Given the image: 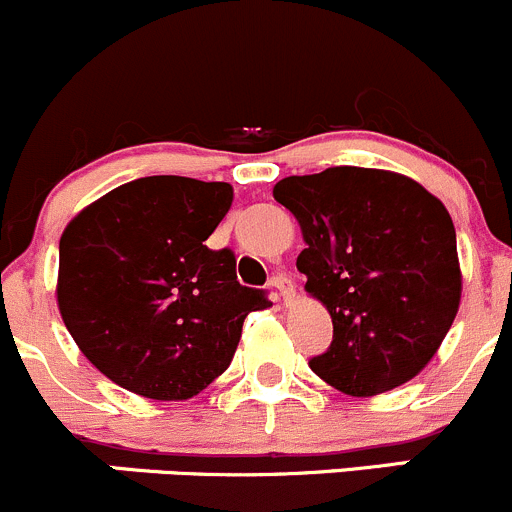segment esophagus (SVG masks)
<instances>
[{
    "label": "esophagus",
    "instance_id": "1",
    "mask_svg": "<svg viewBox=\"0 0 512 512\" xmlns=\"http://www.w3.org/2000/svg\"><path fill=\"white\" fill-rule=\"evenodd\" d=\"M270 285L275 287L277 295H280L282 302H290L292 297H295V282H292V277L287 275H275L270 280Z\"/></svg>",
    "mask_w": 512,
    "mask_h": 512
}]
</instances>
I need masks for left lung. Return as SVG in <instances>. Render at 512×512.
Listing matches in <instances>:
<instances>
[{
    "instance_id": "8db88e82",
    "label": "left lung",
    "mask_w": 512,
    "mask_h": 512,
    "mask_svg": "<svg viewBox=\"0 0 512 512\" xmlns=\"http://www.w3.org/2000/svg\"><path fill=\"white\" fill-rule=\"evenodd\" d=\"M297 217V270L327 307L332 342L315 375L370 398L413 380L438 352L460 305V265L448 210L395 172L327 167L272 190Z\"/></svg>"
}]
</instances>
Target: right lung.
<instances>
[{
	"label": "right lung",
	"instance_id": "1",
	"mask_svg": "<svg viewBox=\"0 0 512 512\" xmlns=\"http://www.w3.org/2000/svg\"><path fill=\"white\" fill-rule=\"evenodd\" d=\"M227 182L157 175L84 207L59 240L57 302L69 335L119 388L187 400L230 367L267 295L237 282L235 252L210 250Z\"/></svg>",
	"mask_w": 512,
	"mask_h": 512
}]
</instances>
